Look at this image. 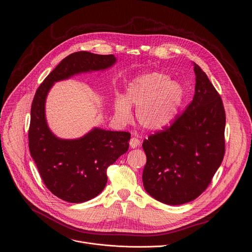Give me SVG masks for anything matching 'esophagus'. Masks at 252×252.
Returning a JSON list of instances; mask_svg holds the SVG:
<instances>
[{
	"mask_svg": "<svg viewBox=\"0 0 252 252\" xmlns=\"http://www.w3.org/2000/svg\"><path fill=\"white\" fill-rule=\"evenodd\" d=\"M141 145V141L140 139L135 138V136H132V138L129 140V146L131 149H134L136 147H139Z\"/></svg>",
	"mask_w": 252,
	"mask_h": 252,
	"instance_id": "34e87169",
	"label": "esophagus"
}]
</instances>
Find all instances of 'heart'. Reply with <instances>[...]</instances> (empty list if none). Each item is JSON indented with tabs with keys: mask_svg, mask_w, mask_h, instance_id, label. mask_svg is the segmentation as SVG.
Wrapping results in <instances>:
<instances>
[{
	"mask_svg": "<svg viewBox=\"0 0 252 252\" xmlns=\"http://www.w3.org/2000/svg\"><path fill=\"white\" fill-rule=\"evenodd\" d=\"M183 100V89L163 73H148L134 78L125 97L114 101V116L120 123L131 119L130 106H136L135 118L149 130L163 129L174 121Z\"/></svg>",
	"mask_w": 252,
	"mask_h": 252,
	"instance_id": "1",
	"label": "heart"
}]
</instances>
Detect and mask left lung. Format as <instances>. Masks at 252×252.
<instances>
[{
    "label": "left lung",
    "mask_w": 252,
    "mask_h": 252,
    "mask_svg": "<svg viewBox=\"0 0 252 252\" xmlns=\"http://www.w3.org/2000/svg\"><path fill=\"white\" fill-rule=\"evenodd\" d=\"M192 102L164 130L143 143L146 191L168 205L199 197L211 183L225 154V110L217 90L200 66Z\"/></svg>",
    "instance_id": "1"
}]
</instances>
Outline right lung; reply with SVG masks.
Masks as SVG:
<instances>
[{
  "label": "right lung",
  "mask_w": 252,
  "mask_h": 252,
  "mask_svg": "<svg viewBox=\"0 0 252 252\" xmlns=\"http://www.w3.org/2000/svg\"><path fill=\"white\" fill-rule=\"evenodd\" d=\"M112 54L79 51L65 57L40 84L31 106L29 150L47 189L58 198L82 203L104 189L106 170L128 150L130 133L94 127L82 138L62 140L48 127L45 102L57 81L79 73L104 70L116 63Z\"/></svg>",
  "instance_id": "obj_1"
}]
</instances>
